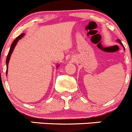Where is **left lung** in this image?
I'll return each instance as SVG.
<instances>
[{
	"mask_svg": "<svg viewBox=\"0 0 132 132\" xmlns=\"http://www.w3.org/2000/svg\"><path fill=\"white\" fill-rule=\"evenodd\" d=\"M117 42H119V43H120V44H121V45H122V46H123V47H124V45H122V42H120V40H119V39H118V40H117ZM124 50H125V49H124Z\"/></svg>",
	"mask_w": 132,
	"mask_h": 132,
	"instance_id": "8db88e82",
	"label": "left lung"
}]
</instances>
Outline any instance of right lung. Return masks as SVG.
<instances>
[{"instance_id": "add662e5", "label": "right lung", "mask_w": 132, "mask_h": 132, "mask_svg": "<svg viewBox=\"0 0 132 132\" xmlns=\"http://www.w3.org/2000/svg\"><path fill=\"white\" fill-rule=\"evenodd\" d=\"M24 33H23V34H20V35H19V36L16 38L15 40L13 42V43H12V45H11L10 49V51H9V52H8V55H7L6 61V76H7V73H8V63H9V60H10V59L11 55H12V52H13V49H14L15 47V45H16V44H17V43H18V42L19 41V40H20V39L22 38V37H23V36H24ZM58 66H57V68H58Z\"/></svg>"}]
</instances>
